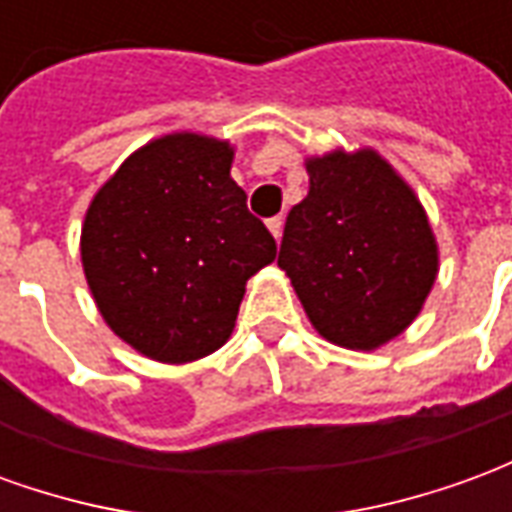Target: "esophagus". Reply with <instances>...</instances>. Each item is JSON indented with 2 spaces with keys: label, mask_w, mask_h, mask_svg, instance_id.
<instances>
[{
  "label": "esophagus",
  "mask_w": 512,
  "mask_h": 512,
  "mask_svg": "<svg viewBox=\"0 0 512 512\" xmlns=\"http://www.w3.org/2000/svg\"><path fill=\"white\" fill-rule=\"evenodd\" d=\"M268 230H271V235H274V238H282V216H274V219H268Z\"/></svg>",
  "instance_id": "1"
}]
</instances>
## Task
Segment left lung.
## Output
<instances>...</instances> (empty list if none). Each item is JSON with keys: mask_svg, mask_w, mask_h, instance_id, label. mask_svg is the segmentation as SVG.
<instances>
[{"mask_svg": "<svg viewBox=\"0 0 512 512\" xmlns=\"http://www.w3.org/2000/svg\"><path fill=\"white\" fill-rule=\"evenodd\" d=\"M310 191L293 205L279 246L315 332L376 351L414 323L439 274L422 202L370 147L307 158Z\"/></svg>", "mask_w": 512, "mask_h": 512, "instance_id": "8db88e82", "label": "left lung"}]
</instances>
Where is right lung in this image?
I'll use <instances>...</instances> for the list:
<instances>
[{"label": "right lung", "instance_id": "add662e5", "mask_svg": "<svg viewBox=\"0 0 512 512\" xmlns=\"http://www.w3.org/2000/svg\"><path fill=\"white\" fill-rule=\"evenodd\" d=\"M233 156L227 139L158 136L84 213L82 266L95 307L147 359L186 365L222 348L246 279L277 257V241L230 178Z\"/></svg>", "mask_w": 512, "mask_h": 512}]
</instances>
